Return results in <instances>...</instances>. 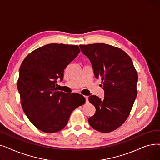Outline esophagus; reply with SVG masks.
<instances>
[{
  "label": "esophagus",
  "instance_id": "obj_1",
  "mask_svg": "<svg viewBox=\"0 0 160 160\" xmlns=\"http://www.w3.org/2000/svg\"><path fill=\"white\" fill-rule=\"evenodd\" d=\"M85 98H86V102L88 103V96H84Z\"/></svg>",
  "mask_w": 160,
  "mask_h": 160
}]
</instances>
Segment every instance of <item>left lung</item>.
Segmentation results:
<instances>
[{"instance_id": "obj_1", "label": "left lung", "mask_w": 160, "mask_h": 160, "mask_svg": "<svg viewBox=\"0 0 160 160\" xmlns=\"http://www.w3.org/2000/svg\"><path fill=\"white\" fill-rule=\"evenodd\" d=\"M93 67L95 77L102 79L104 97L91 95L96 112L88 122L95 130L108 133L127 119L137 97L138 76L130 57L121 48L105 43L80 45Z\"/></svg>"}]
</instances>
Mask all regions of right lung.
Here are the masks:
<instances>
[{
    "label": "right lung",
    "mask_w": 160,
    "mask_h": 160,
    "mask_svg": "<svg viewBox=\"0 0 160 160\" xmlns=\"http://www.w3.org/2000/svg\"><path fill=\"white\" fill-rule=\"evenodd\" d=\"M77 45L51 43L38 48L23 60L19 69L18 89L24 113L35 127L45 133L62 130L72 112L86 99L78 93L57 91V80L77 57Z\"/></svg>",
    "instance_id": "1"
}]
</instances>
